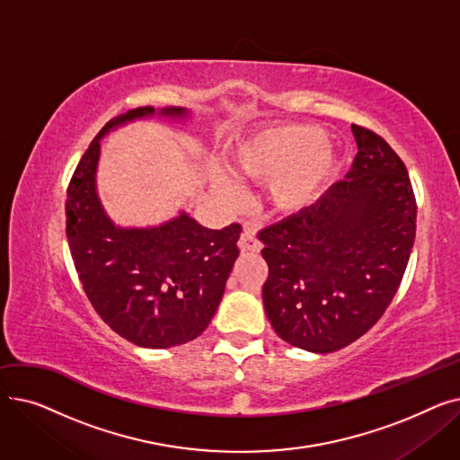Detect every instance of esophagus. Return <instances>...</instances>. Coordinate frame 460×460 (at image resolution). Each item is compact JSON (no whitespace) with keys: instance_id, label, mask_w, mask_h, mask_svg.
I'll list each match as a JSON object with an SVG mask.
<instances>
[{"instance_id":"obj_1","label":"esophagus","mask_w":460,"mask_h":460,"mask_svg":"<svg viewBox=\"0 0 460 460\" xmlns=\"http://www.w3.org/2000/svg\"><path fill=\"white\" fill-rule=\"evenodd\" d=\"M238 248L243 253H259L262 244L257 240V236L252 231H244L238 240Z\"/></svg>"}]
</instances>
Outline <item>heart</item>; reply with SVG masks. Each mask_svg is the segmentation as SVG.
Returning <instances> with one entry per match:
<instances>
[{
    "instance_id": "b5f03b06",
    "label": "heart",
    "mask_w": 460,
    "mask_h": 460,
    "mask_svg": "<svg viewBox=\"0 0 460 460\" xmlns=\"http://www.w3.org/2000/svg\"><path fill=\"white\" fill-rule=\"evenodd\" d=\"M323 139V132L309 125L264 128L236 145L231 169L236 177L270 181L269 203L272 210L295 216L317 203L335 172V153ZM217 193L231 201L238 190L224 179Z\"/></svg>"
}]
</instances>
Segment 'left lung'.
I'll use <instances>...</instances> for the list:
<instances>
[{
    "instance_id": "obj_1",
    "label": "left lung",
    "mask_w": 460,
    "mask_h": 460,
    "mask_svg": "<svg viewBox=\"0 0 460 460\" xmlns=\"http://www.w3.org/2000/svg\"><path fill=\"white\" fill-rule=\"evenodd\" d=\"M358 155L345 181L311 208L262 229V304L283 341L335 352L392 304L416 238V198L388 141L352 125Z\"/></svg>"
}]
</instances>
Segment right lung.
Masks as SVG:
<instances>
[{
  "instance_id": "add662e5",
  "label": "right lung",
  "mask_w": 460,
  "mask_h": 460,
  "mask_svg": "<svg viewBox=\"0 0 460 460\" xmlns=\"http://www.w3.org/2000/svg\"><path fill=\"white\" fill-rule=\"evenodd\" d=\"M186 119V108H136L111 119L66 190V238L84 291L101 319L145 349L184 345L205 332L238 257V224L199 226L184 210L156 227L115 226L96 193L101 139L143 117Z\"/></svg>"
}]
</instances>
